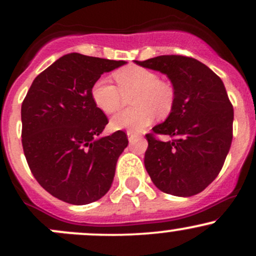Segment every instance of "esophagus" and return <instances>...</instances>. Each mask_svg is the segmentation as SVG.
Here are the masks:
<instances>
[{"label":"esophagus","instance_id":"obj_1","mask_svg":"<svg viewBox=\"0 0 256 256\" xmlns=\"http://www.w3.org/2000/svg\"><path fill=\"white\" fill-rule=\"evenodd\" d=\"M128 140H130V143H134V140H137V138L140 137V134H137V132H134V131L128 130Z\"/></svg>","mask_w":256,"mask_h":256}]
</instances>
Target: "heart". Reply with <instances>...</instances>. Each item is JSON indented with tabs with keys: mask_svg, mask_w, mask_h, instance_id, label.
<instances>
[{
	"mask_svg": "<svg viewBox=\"0 0 256 256\" xmlns=\"http://www.w3.org/2000/svg\"><path fill=\"white\" fill-rule=\"evenodd\" d=\"M116 84L107 78H98L91 88V98L96 107L106 114L116 112L130 98L128 110L119 112L112 118L110 125L116 130L140 131L152 124L155 116L165 118L174 104V90L168 83L158 80L155 72L140 66L124 67L114 73Z\"/></svg>",
	"mask_w": 256,
	"mask_h": 256,
	"instance_id": "b5f03b06",
	"label": "heart"
}]
</instances>
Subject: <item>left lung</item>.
Instances as JSON below:
<instances>
[{
  "mask_svg": "<svg viewBox=\"0 0 256 256\" xmlns=\"http://www.w3.org/2000/svg\"><path fill=\"white\" fill-rule=\"evenodd\" d=\"M134 62L166 74L174 90L170 116L146 134V172L161 192L196 195L216 178L230 150L234 108L224 83L192 58L161 55ZM154 134L172 140L162 142Z\"/></svg>",
  "mask_w": 256,
  "mask_h": 256,
  "instance_id": "8db88e82",
  "label": "left lung"
}]
</instances>
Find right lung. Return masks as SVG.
Returning <instances> with one entry per match:
<instances>
[{
	"instance_id": "right-lung-1",
	"label": "right lung",
	"mask_w": 256,
	"mask_h": 256,
	"mask_svg": "<svg viewBox=\"0 0 256 256\" xmlns=\"http://www.w3.org/2000/svg\"><path fill=\"white\" fill-rule=\"evenodd\" d=\"M125 61L71 52L34 78L22 104V142L32 174L43 189L71 204H88L107 194L116 161L128 146L124 131L98 138L107 116L91 88Z\"/></svg>"
}]
</instances>
